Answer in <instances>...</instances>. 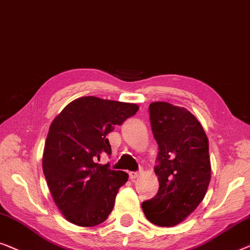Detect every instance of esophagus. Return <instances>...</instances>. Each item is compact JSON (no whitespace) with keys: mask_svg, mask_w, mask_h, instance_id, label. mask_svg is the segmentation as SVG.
<instances>
[{"mask_svg":"<svg viewBox=\"0 0 250 250\" xmlns=\"http://www.w3.org/2000/svg\"><path fill=\"white\" fill-rule=\"evenodd\" d=\"M140 173H142V172H140V171H138V172H130L129 177H130V179H131V180H135V179H137V178L139 177Z\"/></svg>","mask_w":250,"mask_h":250,"instance_id":"1","label":"esophagus"}]
</instances>
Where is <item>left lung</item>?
Wrapping results in <instances>:
<instances>
[{
    "mask_svg": "<svg viewBox=\"0 0 250 250\" xmlns=\"http://www.w3.org/2000/svg\"><path fill=\"white\" fill-rule=\"evenodd\" d=\"M149 118L159 145L155 174L160 188L142 207L152 223L173 227L187 219L206 195L210 181L208 139L200 122L185 107L154 102Z\"/></svg>",
    "mask_w": 250,
    "mask_h": 250,
    "instance_id": "obj_1",
    "label": "left lung"
}]
</instances>
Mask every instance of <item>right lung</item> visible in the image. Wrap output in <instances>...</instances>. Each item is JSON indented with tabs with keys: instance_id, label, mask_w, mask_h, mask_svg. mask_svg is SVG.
Masks as SVG:
<instances>
[{
	"instance_id": "obj_1",
	"label": "right lung",
	"mask_w": 250,
	"mask_h": 250,
	"mask_svg": "<svg viewBox=\"0 0 250 250\" xmlns=\"http://www.w3.org/2000/svg\"><path fill=\"white\" fill-rule=\"evenodd\" d=\"M138 110L137 104L86 96L69 103L51 124L43 172L54 203L69 222L89 228L110 215L128 174L97 161L105 153L111 155L107 133Z\"/></svg>"
}]
</instances>
